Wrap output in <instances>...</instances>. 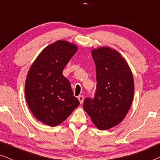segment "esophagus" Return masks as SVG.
Wrapping results in <instances>:
<instances>
[{
	"instance_id": "esophagus-1",
	"label": "esophagus",
	"mask_w": 160,
	"mask_h": 160,
	"mask_svg": "<svg viewBox=\"0 0 160 160\" xmlns=\"http://www.w3.org/2000/svg\"><path fill=\"white\" fill-rule=\"evenodd\" d=\"M78 100H79V102H80V104H81V103H82V102H83V100H84V97H83L82 96H78Z\"/></svg>"
}]
</instances>
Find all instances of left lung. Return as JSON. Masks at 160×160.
<instances>
[{
  "instance_id": "1",
  "label": "left lung",
  "mask_w": 160,
  "mask_h": 160,
  "mask_svg": "<svg viewBox=\"0 0 160 160\" xmlns=\"http://www.w3.org/2000/svg\"><path fill=\"white\" fill-rule=\"evenodd\" d=\"M96 64V91L93 99L86 98L83 108L98 129L118 125L125 118L132 102L134 81L126 60L107 46L91 51Z\"/></svg>"
}]
</instances>
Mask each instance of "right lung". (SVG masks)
Listing matches in <instances>:
<instances>
[{"label":"right lung","instance_id":"right-lung-1","mask_svg":"<svg viewBox=\"0 0 160 160\" xmlns=\"http://www.w3.org/2000/svg\"><path fill=\"white\" fill-rule=\"evenodd\" d=\"M77 51L75 44L57 40L40 52L29 69L24 88L27 103L35 118L47 125H59L80 104L62 75Z\"/></svg>","mask_w":160,"mask_h":160}]
</instances>
